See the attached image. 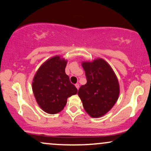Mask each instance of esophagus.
Segmentation results:
<instances>
[{
    "label": "esophagus",
    "mask_w": 151,
    "mask_h": 151,
    "mask_svg": "<svg viewBox=\"0 0 151 151\" xmlns=\"http://www.w3.org/2000/svg\"><path fill=\"white\" fill-rule=\"evenodd\" d=\"M75 86H76V88H77V89H79V83H76V84H75Z\"/></svg>",
    "instance_id": "obj_1"
}]
</instances>
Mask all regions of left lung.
Instances as JSON below:
<instances>
[{
  "label": "left lung",
  "instance_id": "left-lung-1",
  "mask_svg": "<svg viewBox=\"0 0 151 151\" xmlns=\"http://www.w3.org/2000/svg\"><path fill=\"white\" fill-rule=\"evenodd\" d=\"M87 83L78 91L83 106L92 118H100L111 109L120 94V86L115 72L106 60L98 58L83 61Z\"/></svg>",
  "mask_w": 151,
  "mask_h": 151
}]
</instances>
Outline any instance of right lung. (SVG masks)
<instances>
[{"mask_svg": "<svg viewBox=\"0 0 151 151\" xmlns=\"http://www.w3.org/2000/svg\"><path fill=\"white\" fill-rule=\"evenodd\" d=\"M68 60L51 57L42 64L32 82V89L40 107L46 113L58 114L63 109L69 97L77 93L65 74Z\"/></svg>", "mask_w": 151, "mask_h": 151, "instance_id": "add662e5", "label": "right lung"}]
</instances>
